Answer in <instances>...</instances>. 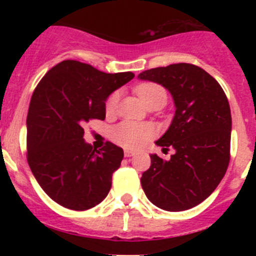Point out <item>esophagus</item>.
<instances>
[{"label": "esophagus", "mask_w": 256, "mask_h": 256, "mask_svg": "<svg viewBox=\"0 0 256 256\" xmlns=\"http://www.w3.org/2000/svg\"><path fill=\"white\" fill-rule=\"evenodd\" d=\"M133 154H134V151H132V150H124V155H126V158H130V156H132Z\"/></svg>", "instance_id": "34e87169"}]
</instances>
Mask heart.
<instances>
[{
    "instance_id": "obj_1",
    "label": "heart",
    "mask_w": 256,
    "mask_h": 256,
    "mask_svg": "<svg viewBox=\"0 0 256 256\" xmlns=\"http://www.w3.org/2000/svg\"><path fill=\"white\" fill-rule=\"evenodd\" d=\"M134 91L140 97V100L148 108L152 104L164 105L168 98L165 88L158 83H141L134 88ZM118 102H119V92L115 91L105 101L106 114H114L116 112ZM154 134H155V128L150 123H134V122H122L112 126L110 130V137L112 141L128 148H138L142 144L152 138Z\"/></svg>"
}]
</instances>
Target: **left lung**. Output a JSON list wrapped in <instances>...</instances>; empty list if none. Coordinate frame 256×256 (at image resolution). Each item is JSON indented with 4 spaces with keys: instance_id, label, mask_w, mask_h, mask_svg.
Segmentation results:
<instances>
[{
    "instance_id": "left-lung-1",
    "label": "left lung",
    "mask_w": 256,
    "mask_h": 256,
    "mask_svg": "<svg viewBox=\"0 0 256 256\" xmlns=\"http://www.w3.org/2000/svg\"><path fill=\"white\" fill-rule=\"evenodd\" d=\"M138 78L164 86L177 108L169 130L156 141L176 154L169 162L150 155L142 188L160 209H191L212 195L230 164L232 118L227 96L209 73L186 62L144 70Z\"/></svg>"
}]
</instances>
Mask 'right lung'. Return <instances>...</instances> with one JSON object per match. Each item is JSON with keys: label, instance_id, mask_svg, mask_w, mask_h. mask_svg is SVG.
Listing matches in <instances>:
<instances>
[{"label": "right lung", "instance_id": "add662e5", "mask_svg": "<svg viewBox=\"0 0 256 256\" xmlns=\"http://www.w3.org/2000/svg\"><path fill=\"white\" fill-rule=\"evenodd\" d=\"M133 76L64 60L36 87L26 116V160L42 190L61 206L87 210L108 196L124 152L112 142L100 150L86 144L83 126L104 120L108 94Z\"/></svg>", "mask_w": 256, "mask_h": 256}]
</instances>
